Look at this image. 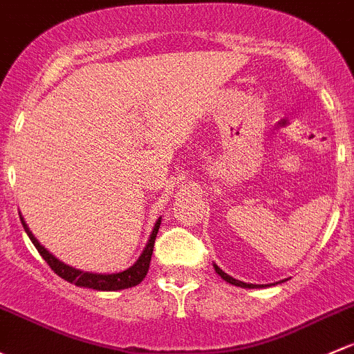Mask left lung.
Returning <instances> with one entry per match:
<instances>
[{"label": "left lung", "instance_id": "8db88e82", "mask_svg": "<svg viewBox=\"0 0 354 354\" xmlns=\"http://www.w3.org/2000/svg\"><path fill=\"white\" fill-rule=\"evenodd\" d=\"M214 268H215V271H217V274L221 278H224L225 281H229L230 285H236V286H241V288H263V285H252V283H244V281H239V280H236V278H232L230 277V274H227V273H224V271L221 270V268H218L217 265H214Z\"/></svg>", "mask_w": 354, "mask_h": 354}]
</instances>
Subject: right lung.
I'll use <instances>...</instances> for the list:
<instances>
[{"instance_id":"add662e5","label":"right lung","mask_w":354,"mask_h":354,"mask_svg":"<svg viewBox=\"0 0 354 354\" xmlns=\"http://www.w3.org/2000/svg\"><path fill=\"white\" fill-rule=\"evenodd\" d=\"M21 225H24L25 232L28 234L30 241H32L33 245L37 248V251L40 252L44 259L47 261V265L52 268L55 274H59L61 278H64L66 281L69 283H74L76 286H84V288H93V290H100V292H117V290H125L130 288V286L139 285L140 281L146 278L147 271H149V263H151V256H152V249H154V243H156V236H158L159 225H161V218H158L156 222L154 229H152L151 237H149V243L144 248L142 254L139 256L136 263L132 266L127 268L125 271H120V273H111V274H102V273H89V271H81L76 270V268L64 265L62 261H59L54 254H50L42 244L37 241V237L30 232L28 225L25 224L24 217L20 215Z\"/></svg>"}]
</instances>
